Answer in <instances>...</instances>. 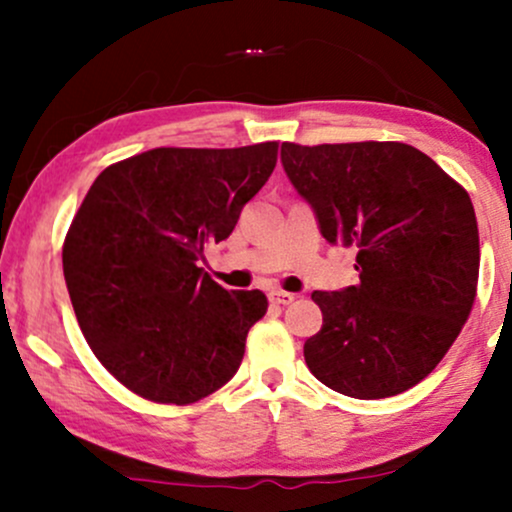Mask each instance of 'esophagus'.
<instances>
[{"instance_id":"1","label":"esophagus","mask_w":512,"mask_h":512,"mask_svg":"<svg viewBox=\"0 0 512 512\" xmlns=\"http://www.w3.org/2000/svg\"><path fill=\"white\" fill-rule=\"evenodd\" d=\"M269 301H272L274 305H289V303L296 301V296H293V293H289V291H272V293H269Z\"/></svg>"}]
</instances>
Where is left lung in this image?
I'll return each mask as SVG.
<instances>
[{"mask_svg": "<svg viewBox=\"0 0 512 512\" xmlns=\"http://www.w3.org/2000/svg\"><path fill=\"white\" fill-rule=\"evenodd\" d=\"M281 163L322 236L358 250L356 286L313 293L322 330L303 346L310 373L356 399L421 383L477 298L479 228L467 190L402 142H284Z\"/></svg>", "mask_w": 512, "mask_h": 512, "instance_id": "1", "label": "left lung"}]
</instances>
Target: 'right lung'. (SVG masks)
Returning a JSON list of instances; mask_svg holds the SVG:
<instances>
[{
  "instance_id": "1",
  "label": "right lung",
  "mask_w": 512,
  "mask_h": 512,
  "mask_svg": "<svg viewBox=\"0 0 512 512\" xmlns=\"http://www.w3.org/2000/svg\"><path fill=\"white\" fill-rule=\"evenodd\" d=\"M279 144L161 149L98 175L72 219L62 267L98 361L134 395L192 404L236 375L262 291H226L199 267L262 190Z\"/></svg>"
}]
</instances>
